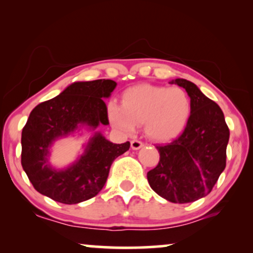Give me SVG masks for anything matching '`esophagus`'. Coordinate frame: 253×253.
I'll return each mask as SVG.
<instances>
[{
  "mask_svg": "<svg viewBox=\"0 0 253 253\" xmlns=\"http://www.w3.org/2000/svg\"><path fill=\"white\" fill-rule=\"evenodd\" d=\"M143 146H144L143 141L137 140V139L131 140V148H132V150H139V148L143 147Z\"/></svg>",
  "mask_w": 253,
  "mask_h": 253,
  "instance_id": "esophagus-1",
  "label": "esophagus"
}]
</instances>
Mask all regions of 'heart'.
Segmentation results:
<instances>
[{
	"label": "heart",
	"instance_id": "1",
	"mask_svg": "<svg viewBox=\"0 0 253 253\" xmlns=\"http://www.w3.org/2000/svg\"><path fill=\"white\" fill-rule=\"evenodd\" d=\"M191 113V100L182 87L141 84L122 93V106L107 103L110 123L126 133L144 124L152 139L168 140L184 129Z\"/></svg>",
	"mask_w": 253,
	"mask_h": 253
}]
</instances>
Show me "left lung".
<instances>
[{
	"mask_svg": "<svg viewBox=\"0 0 253 253\" xmlns=\"http://www.w3.org/2000/svg\"><path fill=\"white\" fill-rule=\"evenodd\" d=\"M170 84L185 88L191 113L177 138L157 146L160 160L147 172V179L162 198L186 204L209 195L226 168L229 127L219 105L193 83L177 78Z\"/></svg>",
	"mask_w": 253,
	"mask_h": 253,
	"instance_id": "8db88e82",
	"label": "left lung"
}]
</instances>
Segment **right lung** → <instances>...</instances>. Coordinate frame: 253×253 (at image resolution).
<instances>
[{
	"label": "right lung",
	"instance_id": "right-lung-1",
	"mask_svg": "<svg viewBox=\"0 0 253 253\" xmlns=\"http://www.w3.org/2000/svg\"><path fill=\"white\" fill-rule=\"evenodd\" d=\"M116 87L110 79L74 83L60 95L38 105L22 131V166L34 189L62 204H78L101 191L110 166L130 148V143L113 144L96 133L85 154L67 170H54L47 164L51 141L87 124L96 127L109 124L108 98Z\"/></svg>",
	"mask_w": 253,
	"mask_h": 253
}]
</instances>
